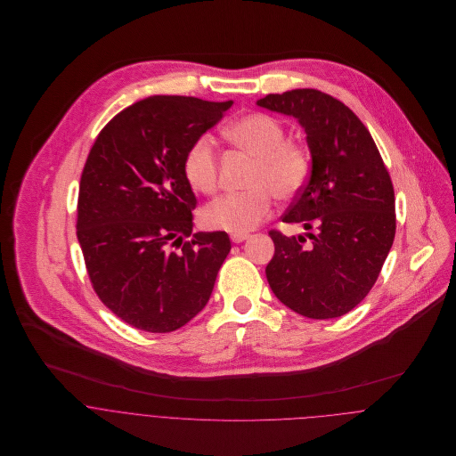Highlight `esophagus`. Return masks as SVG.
Instances as JSON below:
<instances>
[{
    "label": "esophagus",
    "instance_id": "34e87169",
    "mask_svg": "<svg viewBox=\"0 0 456 456\" xmlns=\"http://www.w3.org/2000/svg\"><path fill=\"white\" fill-rule=\"evenodd\" d=\"M248 239H249L248 233H232V242H235V244H240V242H244Z\"/></svg>",
    "mask_w": 456,
    "mask_h": 456
}]
</instances>
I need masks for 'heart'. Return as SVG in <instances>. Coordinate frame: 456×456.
<instances>
[{"label":"heart","instance_id":"heart-1","mask_svg":"<svg viewBox=\"0 0 456 456\" xmlns=\"http://www.w3.org/2000/svg\"><path fill=\"white\" fill-rule=\"evenodd\" d=\"M224 134L228 140L255 158L246 191L221 196L201 212L203 224L230 233H246L256 228L270 214L273 195L291 200L298 195L311 174L307 149L286 140V130L273 116L253 112L233 121ZM219 158L214 142L201 134L188 147L183 159L186 183L201 195L217 190Z\"/></svg>","mask_w":456,"mask_h":456}]
</instances>
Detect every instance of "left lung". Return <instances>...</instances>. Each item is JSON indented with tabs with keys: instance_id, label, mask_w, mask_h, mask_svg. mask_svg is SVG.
Here are the masks:
<instances>
[{
	"instance_id": "1",
	"label": "left lung",
	"mask_w": 456,
	"mask_h": 456,
	"mask_svg": "<svg viewBox=\"0 0 456 456\" xmlns=\"http://www.w3.org/2000/svg\"><path fill=\"white\" fill-rule=\"evenodd\" d=\"M258 105L293 116L307 133L311 175L282 223L316 230L309 240L268 232L275 253L266 281L305 318L344 316L369 295L390 253L396 228L390 174L365 125L333 96L293 89L266 94Z\"/></svg>"
}]
</instances>
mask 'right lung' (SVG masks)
<instances>
[{"mask_svg": "<svg viewBox=\"0 0 456 456\" xmlns=\"http://www.w3.org/2000/svg\"><path fill=\"white\" fill-rule=\"evenodd\" d=\"M232 103L151 96L110 119L89 151L77 239L100 300L138 330L191 322L232 249L226 232L193 233L196 196L183 174L188 147Z\"/></svg>", "mask_w": 456, "mask_h": 456, "instance_id": "obj_1", "label": "right lung"}]
</instances>
